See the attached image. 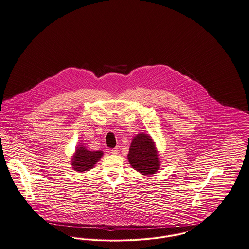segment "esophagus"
Returning a JSON list of instances; mask_svg holds the SVG:
<instances>
[{
	"label": "esophagus",
	"instance_id": "1",
	"mask_svg": "<svg viewBox=\"0 0 249 249\" xmlns=\"http://www.w3.org/2000/svg\"><path fill=\"white\" fill-rule=\"evenodd\" d=\"M110 151H111V153H112V154L116 155V154H118V153H119V147H115L113 149H111Z\"/></svg>",
	"mask_w": 249,
	"mask_h": 249
}]
</instances>
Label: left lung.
Returning a JSON list of instances; mask_svg holds the SVG:
<instances>
[{"mask_svg": "<svg viewBox=\"0 0 249 249\" xmlns=\"http://www.w3.org/2000/svg\"><path fill=\"white\" fill-rule=\"evenodd\" d=\"M131 166L143 175L154 174L158 170V154L154 142L147 134H138L133 139L127 155Z\"/></svg>", "mask_w": 249, "mask_h": 249, "instance_id": "1", "label": "left lung"}]
</instances>
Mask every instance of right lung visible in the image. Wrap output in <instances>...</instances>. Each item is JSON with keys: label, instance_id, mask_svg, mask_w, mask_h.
I'll use <instances>...</instances> for the list:
<instances>
[{"label": "right lung", "instance_id": "right-lung-1", "mask_svg": "<svg viewBox=\"0 0 249 249\" xmlns=\"http://www.w3.org/2000/svg\"><path fill=\"white\" fill-rule=\"evenodd\" d=\"M103 156L102 151H89L86 147L81 146L76 149V153L73 157L72 165L74 170L84 172L89 171L94 164Z\"/></svg>", "mask_w": 249, "mask_h": 249}]
</instances>
